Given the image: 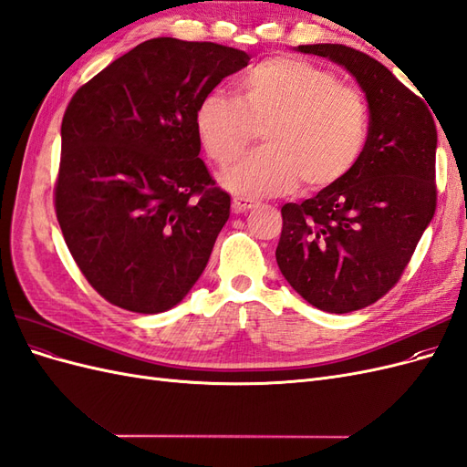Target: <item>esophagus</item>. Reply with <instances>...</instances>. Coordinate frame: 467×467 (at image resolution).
<instances>
[{
    "instance_id": "obj_1",
    "label": "esophagus",
    "mask_w": 467,
    "mask_h": 467,
    "mask_svg": "<svg viewBox=\"0 0 467 467\" xmlns=\"http://www.w3.org/2000/svg\"><path fill=\"white\" fill-rule=\"evenodd\" d=\"M257 202L251 201V199H244V196H235V199L232 201V208L235 214H242V212H247L251 208H255Z\"/></svg>"
}]
</instances>
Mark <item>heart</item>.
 Segmentation results:
<instances>
[{
    "instance_id": "obj_1",
    "label": "heart",
    "mask_w": 467,
    "mask_h": 467,
    "mask_svg": "<svg viewBox=\"0 0 467 467\" xmlns=\"http://www.w3.org/2000/svg\"><path fill=\"white\" fill-rule=\"evenodd\" d=\"M368 107L360 91L312 62L275 56L237 81V99L208 93L194 126L210 160L232 165L259 130L266 146L247 155L222 182L245 196L323 191L343 181L368 142Z\"/></svg>"
}]
</instances>
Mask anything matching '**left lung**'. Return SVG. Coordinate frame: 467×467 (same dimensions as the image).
Listing matches in <instances>:
<instances>
[{"label":"left lung","mask_w":467,"mask_h":467,"mask_svg":"<svg viewBox=\"0 0 467 467\" xmlns=\"http://www.w3.org/2000/svg\"><path fill=\"white\" fill-rule=\"evenodd\" d=\"M298 50L357 78L370 109L368 142L343 181L280 208L276 263L306 302L348 314L398 285L434 216L436 124L431 105L372 56L345 45Z\"/></svg>","instance_id":"left-lung-1"}]
</instances>
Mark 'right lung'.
I'll list each match as a JSON object with an SVG mask.
<instances>
[{
	"mask_svg": "<svg viewBox=\"0 0 467 467\" xmlns=\"http://www.w3.org/2000/svg\"><path fill=\"white\" fill-rule=\"evenodd\" d=\"M247 62L216 42L160 36L74 93L54 208L76 265L109 304L160 314L202 275L232 199L199 158L194 112Z\"/></svg>",
	"mask_w": 467,
	"mask_h": 467,
	"instance_id": "right-lung-1",
	"label": "right lung"
}]
</instances>
